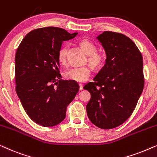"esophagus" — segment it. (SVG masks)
<instances>
[{
  "mask_svg": "<svg viewBox=\"0 0 157 157\" xmlns=\"http://www.w3.org/2000/svg\"><path fill=\"white\" fill-rule=\"evenodd\" d=\"M79 89H80V91L83 90V85L81 83H79Z\"/></svg>",
  "mask_w": 157,
  "mask_h": 157,
  "instance_id": "obj_1",
  "label": "esophagus"
}]
</instances>
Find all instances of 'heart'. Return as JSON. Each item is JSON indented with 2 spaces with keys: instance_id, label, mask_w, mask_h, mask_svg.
Returning <instances> with one entry per match:
<instances>
[{
  "instance_id": "b5f03b06",
  "label": "heart",
  "mask_w": 157,
  "mask_h": 157,
  "mask_svg": "<svg viewBox=\"0 0 157 157\" xmlns=\"http://www.w3.org/2000/svg\"><path fill=\"white\" fill-rule=\"evenodd\" d=\"M80 46L89 57L90 64L94 67H98L104 63L105 56L101 53L96 52V46L93 43L88 40H83L80 42ZM66 52L67 46H62L58 53V59L60 63L65 65L66 63ZM91 69L87 66L74 67L66 71L64 74L65 78L76 82H85L91 76Z\"/></svg>"
}]
</instances>
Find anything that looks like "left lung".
<instances>
[{
    "instance_id": "1",
    "label": "left lung",
    "mask_w": 157,
    "mask_h": 157,
    "mask_svg": "<svg viewBox=\"0 0 157 157\" xmlns=\"http://www.w3.org/2000/svg\"><path fill=\"white\" fill-rule=\"evenodd\" d=\"M106 63L94 82L83 89L91 94L88 117L103 129L117 127L134 111L144 86L143 58L136 44L124 34L104 31L98 36Z\"/></svg>"
}]
</instances>
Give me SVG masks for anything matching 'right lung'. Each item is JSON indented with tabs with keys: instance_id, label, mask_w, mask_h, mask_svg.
Returning a JSON list of instances; mask_svg holds the SVG:
<instances>
[{
	"instance_id": "add662e5",
	"label": "right lung",
	"mask_w": 157,
	"mask_h": 157,
	"mask_svg": "<svg viewBox=\"0 0 157 157\" xmlns=\"http://www.w3.org/2000/svg\"><path fill=\"white\" fill-rule=\"evenodd\" d=\"M77 34L58 27L40 28L29 32L17 49V95L28 116L44 127L65 119L66 108L78 91L76 81L61 78L58 59L63 41Z\"/></svg>"
}]
</instances>
